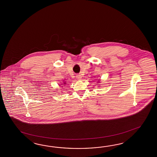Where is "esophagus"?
Instances as JSON below:
<instances>
[{"label":"esophagus","mask_w":157,"mask_h":157,"mask_svg":"<svg viewBox=\"0 0 157 157\" xmlns=\"http://www.w3.org/2000/svg\"><path fill=\"white\" fill-rule=\"evenodd\" d=\"M82 76H81V75H76V78L78 79V80H81Z\"/></svg>","instance_id":"34e87169"}]
</instances>
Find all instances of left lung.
Masks as SVG:
<instances>
[{
    "label": "left lung",
    "instance_id": "1",
    "mask_svg": "<svg viewBox=\"0 0 157 157\" xmlns=\"http://www.w3.org/2000/svg\"><path fill=\"white\" fill-rule=\"evenodd\" d=\"M98 82H99V81H98Z\"/></svg>",
    "mask_w": 157,
    "mask_h": 157
}]
</instances>
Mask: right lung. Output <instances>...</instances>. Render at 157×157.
I'll list each match as a JSON object with an SVG mask.
<instances>
[{
    "instance_id": "1",
    "label": "right lung",
    "mask_w": 157,
    "mask_h": 157,
    "mask_svg": "<svg viewBox=\"0 0 157 157\" xmlns=\"http://www.w3.org/2000/svg\"><path fill=\"white\" fill-rule=\"evenodd\" d=\"M64 83H63V84H64V85H61V86H62V85H65V84H66V83H65V82H63Z\"/></svg>"
}]
</instances>
